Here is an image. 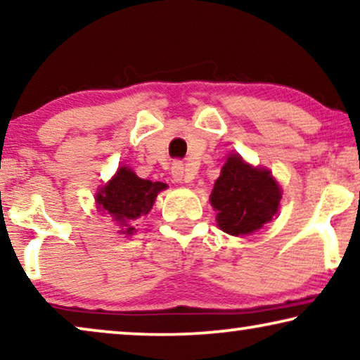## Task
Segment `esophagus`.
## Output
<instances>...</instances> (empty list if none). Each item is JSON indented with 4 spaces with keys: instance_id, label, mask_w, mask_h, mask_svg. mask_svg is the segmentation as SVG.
<instances>
[{
    "instance_id": "obj_1",
    "label": "esophagus",
    "mask_w": 360,
    "mask_h": 360,
    "mask_svg": "<svg viewBox=\"0 0 360 360\" xmlns=\"http://www.w3.org/2000/svg\"><path fill=\"white\" fill-rule=\"evenodd\" d=\"M172 176H174V180L179 181V184H188V181H191V176L186 174L184 164L179 160L174 162V165H172Z\"/></svg>"
}]
</instances>
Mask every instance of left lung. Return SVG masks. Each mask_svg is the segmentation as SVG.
I'll return each mask as SVG.
<instances>
[{
  "mask_svg": "<svg viewBox=\"0 0 360 360\" xmlns=\"http://www.w3.org/2000/svg\"><path fill=\"white\" fill-rule=\"evenodd\" d=\"M280 198L282 191L270 172L254 169L236 154L229 155L221 169L210 201L218 211L219 228L231 236H244L274 218Z\"/></svg>",
  "mask_w": 360,
  "mask_h": 360,
  "instance_id": "obj_1",
  "label": "left lung"
}]
</instances>
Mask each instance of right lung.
<instances>
[{
  "label": "right lung",
  "mask_w": 360,
  "mask_h": 360,
  "mask_svg": "<svg viewBox=\"0 0 360 360\" xmlns=\"http://www.w3.org/2000/svg\"><path fill=\"white\" fill-rule=\"evenodd\" d=\"M162 181L142 180L127 167H121L105 188L96 195V203L111 218L122 224V234L136 233L134 221L150 211L155 196L165 190Z\"/></svg>",
  "instance_id": "obj_1"
}]
</instances>
